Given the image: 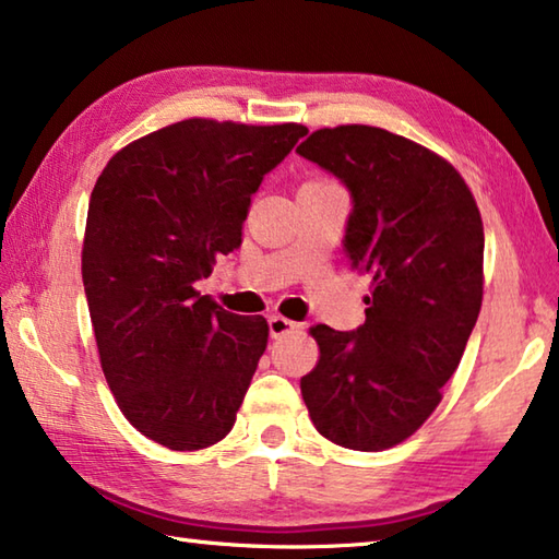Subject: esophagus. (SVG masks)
<instances>
[{"label": "esophagus", "instance_id": "esophagus-1", "mask_svg": "<svg viewBox=\"0 0 559 559\" xmlns=\"http://www.w3.org/2000/svg\"><path fill=\"white\" fill-rule=\"evenodd\" d=\"M298 328H300L298 323H293V320L283 318V316H271L269 318V333H271V337H283V335H288V333H296Z\"/></svg>", "mask_w": 559, "mask_h": 559}]
</instances>
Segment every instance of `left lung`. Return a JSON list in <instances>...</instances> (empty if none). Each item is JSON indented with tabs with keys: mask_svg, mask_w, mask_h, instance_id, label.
Returning a JSON list of instances; mask_svg holds the SVG:
<instances>
[{
	"mask_svg": "<svg viewBox=\"0 0 559 559\" xmlns=\"http://www.w3.org/2000/svg\"><path fill=\"white\" fill-rule=\"evenodd\" d=\"M353 194L345 253L372 281L353 333L310 328L300 380L310 421L337 447L392 449L429 419L484 300V222L449 159L372 126L316 130L296 147Z\"/></svg>",
	"mask_w": 559,
	"mask_h": 559,
	"instance_id": "obj_1",
	"label": "left lung"
}]
</instances>
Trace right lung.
<instances>
[{"label":"right lung","mask_w":559,"mask_h":559,"mask_svg":"<svg viewBox=\"0 0 559 559\" xmlns=\"http://www.w3.org/2000/svg\"><path fill=\"white\" fill-rule=\"evenodd\" d=\"M306 132L179 120L118 150L93 187L81 271L100 367L155 443L200 451L234 427L269 323L229 313L194 283L241 243L251 194Z\"/></svg>","instance_id":"1"}]
</instances>
